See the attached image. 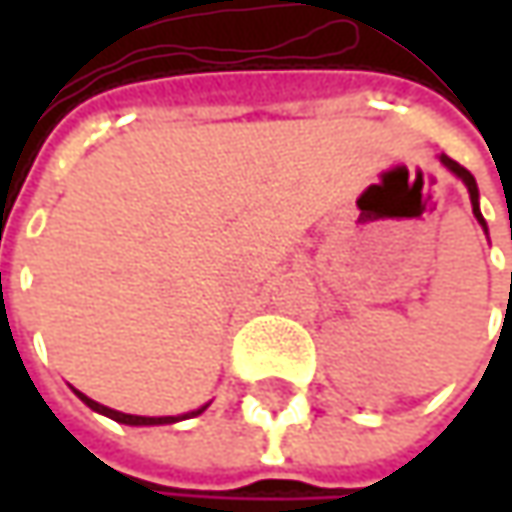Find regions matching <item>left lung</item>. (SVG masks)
<instances>
[{"mask_svg":"<svg viewBox=\"0 0 512 512\" xmlns=\"http://www.w3.org/2000/svg\"><path fill=\"white\" fill-rule=\"evenodd\" d=\"M439 159H442L444 168L450 170V173H456V176L462 179L464 185H467V193H470V205H473V216L479 219V225H482L484 233H487V222H484L482 210H479V187H476V179H473V173H470V170H467V168H462L459 162H453L450 156H444V153H442V156H439Z\"/></svg>","mask_w":512,"mask_h":512,"instance_id":"left-lung-1","label":"left lung"}]
</instances>
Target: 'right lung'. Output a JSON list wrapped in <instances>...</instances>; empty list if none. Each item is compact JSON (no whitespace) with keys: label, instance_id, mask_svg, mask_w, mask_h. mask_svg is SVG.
<instances>
[{"label":"right lung","instance_id":"right-lung-1","mask_svg":"<svg viewBox=\"0 0 512 512\" xmlns=\"http://www.w3.org/2000/svg\"><path fill=\"white\" fill-rule=\"evenodd\" d=\"M76 396L88 404L90 410H96V413H102V416H108V419H113V422H119V424H133V427H142V424L182 422V419H193V416L205 413V407H207L205 404V407H199V410H193V413H185V416H130V413H119V410H110V407H105V404L93 402V399H88V396H85V393H79V390H76Z\"/></svg>","mask_w":512,"mask_h":512}]
</instances>
